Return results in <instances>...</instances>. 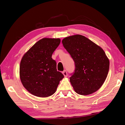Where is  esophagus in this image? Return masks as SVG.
<instances>
[{"mask_svg": "<svg viewBox=\"0 0 125 125\" xmlns=\"http://www.w3.org/2000/svg\"><path fill=\"white\" fill-rule=\"evenodd\" d=\"M62 73H63L64 76H65V77H67V72L66 70H64V71L62 72Z\"/></svg>", "mask_w": 125, "mask_h": 125, "instance_id": "obj_1", "label": "esophagus"}]
</instances>
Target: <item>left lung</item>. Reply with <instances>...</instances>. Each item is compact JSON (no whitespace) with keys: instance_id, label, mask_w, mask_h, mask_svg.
Segmentation results:
<instances>
[{"instance_id":"1","label":"left lung","mask_w":125,"mask_h":125,"mask_svg":"<svg viewBox=\"0 0 125 125\" xmlns=\"http://www.w3.org/2000/svg\"><path fill=\"white\" fill-rule=\"evenodd\" d=\"M63 47L74 62L70 82L77 93L89 95L99 90L107 76L109 62L103 49L81 35L65 37Z\"/></svg>"}]
</instances>
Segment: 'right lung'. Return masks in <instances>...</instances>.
Here are the masks:
<instances>
[{
    "label": "right lung",
    "mask_w": 125,
    "mask_h": 125,
    "mask_svg": "<svg viewBox=\"0 0 125 125\" xmlns=\"http://www.w3.org/2000/svg\"><path fill=\"white\" fill-rule=\"evenodd\" d=\"M60 43L59 39H42L22 57L20 79L23 86L33 95L41 97L52 95L64 77L57 70L56 62L52 58Z\"/></svg>",
    "instance_id": "obj_1"
}]
</instances>
